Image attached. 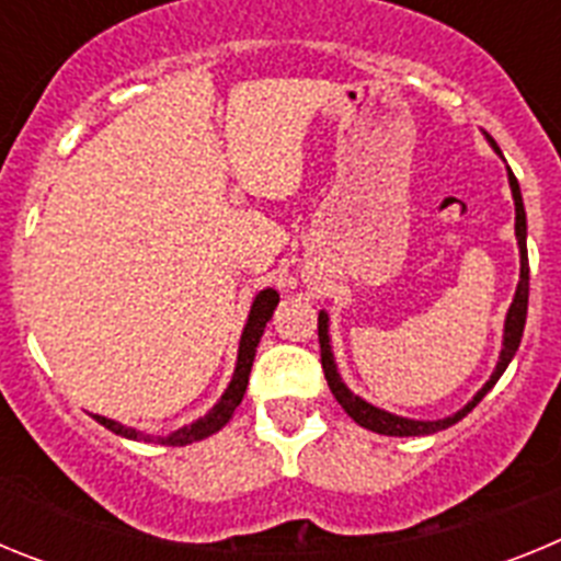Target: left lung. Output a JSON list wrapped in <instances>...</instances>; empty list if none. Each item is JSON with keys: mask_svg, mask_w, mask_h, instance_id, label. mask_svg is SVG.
<instances>
[{"mask_svg": "<svg viewBox=\"0 0 561 561\" xmlns=\"http://www.w3.org/2000/svg\"><path fill=\"white\" fill-rule=\"evenodd\" d=\"M485 140L494 151L500 153L497 142L485 134ZM503 157V153H500ZM508 171V185H512V196H514V236H517V247H519V284L517 291H514V300L508 306V314H505V325H503V348H500V359H497V368L494 374L489 376L483 388L472 396V401H466L463 408L458 413L447 415V419H435V421H419V419H404V415H396L388 413V410L374 408L370 401H365L362 396L351 393V388L342 381L340 370H336V362H334V351H331V336H329V314L320 311L317 317V334H320V359H323V370H325V381H329L331 393L334 399L340 401L342 410L351 415V419L359 424V427L370 430V433H379V435H396V438H410V435H433L440 433V430L453 427L463 419L466 413H472L478 408V401L483 399L489 390L497 385V379L503 376V370L508 368V362L514 359L519 348V340H523V329H525V314H528V247H525V238H528V225H525V207H523V193H519V182L517 176L512 173V168H505Z\"/></svg>", "mask_w": 561, "mask_h": 561, "instance_id": "8db88e82", "label": "left lung"}]
</instances>
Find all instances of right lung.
Returning a JSON list of instances; mask_svg holds the SVG:
<instances>
[{
  "instance_id": "right-lung-1",
  "label": "right lung",
  "mask_w": 561,
  "mask_h": 561,
  "mask_svg": "<svg viewBox=\"0 0 561 561\" xmlns=\"http://www.w3.org/2000/svg\"><path fill=\"white\" fill-rule=\"evenodd\" d=\"M277 291L275 289H261L255 295L250 306V317H247V325L241 331V342H238V359H236V370H232V379L227 385V390L221 393V399L207 410V415L196 419L193 424L187 427L173 430L168 435H148L140 433V430L126 427L121 421H112L106 415H95L98 424H103L106 430H112L114 435H123L128 440H148V444H162V447H185V444H193V440H202L207 435L219 433L225 427L227 421L232 419L236 408L241 404L247 393V385H250V370H252V362H255V348L257 342H261V334H264L266 323L272 320V311L277 306Z\"/></svg>"
}]
</instances>
